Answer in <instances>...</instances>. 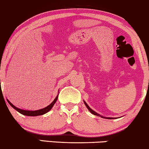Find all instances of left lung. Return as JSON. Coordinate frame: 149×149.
<instances>
[{
    "label": "left lung",
    "instance_id": "1",
    "mask_svg": "<svg viewBox=\"0 0 149 149\" xmlns=\"http://www.w3.org/2000/svg\"><path fill=\"white\" fill-rule=\"evenodd\" d=\"M83 102H84V104H85V106H86V107H87V109L89 110V112H90L91 113H92L93 115H96V116H100V117H101L102 118H104V119H115V118H114V117H103V116H102V115H100V114H98V113H97L95 111H93V110H92L91 109L90 107H89L88 106V104H87L85 102V101H84L83 100Z\"/></svg>",
    "mask_w": 149,
    "mask_h": 149
}]
</instances>
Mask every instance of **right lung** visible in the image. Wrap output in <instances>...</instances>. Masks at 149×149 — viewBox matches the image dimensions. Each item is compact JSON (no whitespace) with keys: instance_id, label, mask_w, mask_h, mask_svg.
I'll list each match as a JSON object with an SVG mask.
<instances>
[{"instance_id":"obj_1","label":"right lung","mask_w":149,"mask_h":149,"mask_svg":"<svg viewBox=\"0 0 149 149\" xmlns=\"http://www.w3.org/2000/svg\"><path fill=\"white\" fill-rule=\"evenodd\" d=\"M58 95H59V93H58V94L57 95L56 98L54 99V100L49 105H48L47 107L43 108V109H39V110H36V111H28V110H23V109H19V108L15 107V106H14L13 104L11 103V102H10L9 100L7 99V100L8 102V103H9V104L11 105L14 109L16 110V111H17V112H19V113H21V114H22V115H26V116H32V117H34V116L42 115H44V114L48 113V112L52 109V107H54L55 103L56 102L57 100H58Z\"/></svg>"}]
</instances>
